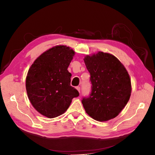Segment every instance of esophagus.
Wrapping results in <instances>:
<instances>
[{"label": "esophagus", "instance_id": "34e87169", "mask_svg": "<svg viewBox=\"0 0 155 155\" xmlns=\"http://www.w3.org/2000/svg\"><path fill=\"white\" fill-rule=\"evenodd\" d=\"M76 88L77 89L78 91V92H80V87H79V86H78V87H76Z\"/></svg>", "mask_w": 155, "mask_h": 155}]
</instances>
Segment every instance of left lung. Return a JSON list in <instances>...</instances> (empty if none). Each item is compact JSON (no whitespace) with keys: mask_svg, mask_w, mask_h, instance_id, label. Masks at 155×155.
Wrapping results in <instances>:
<instances>
[{"mask_svg":"<svg viewBox=\"0 0 155 155\" xmlns=\"http://www.w3.org/2000/svg\"><path fill=\"white\" fill-rule=\"evenodd\" d=\"M91 74L92 91L82 104L94 120L106 121L118 116L127 104L131 94L129 75L113 55L98 51L84 58Z\"/></svg>","mask_w":155,"mask_h":155,"instance_id":"obj_1","label":"left lung"}]
</instances>
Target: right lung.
<instances>
[{
	"mask_svg": "<svg viewBox=\"0 0 155 155\" xmlns=\"http://www.w3.org/2000/svg\"><path fill=\"white\" fill-rule=\"evenodd\" d=\"M75 51L64 45L54 46L37 58L27 74L26 88L31 105L40 114L54 118L63 114L74 97L68 67Z\"/></svg>",
	"mask_w": 155,
	"mask_h": 155,
	"instance_id": "right-lung-1",
	"label": "right lung"
}]
</instances>
